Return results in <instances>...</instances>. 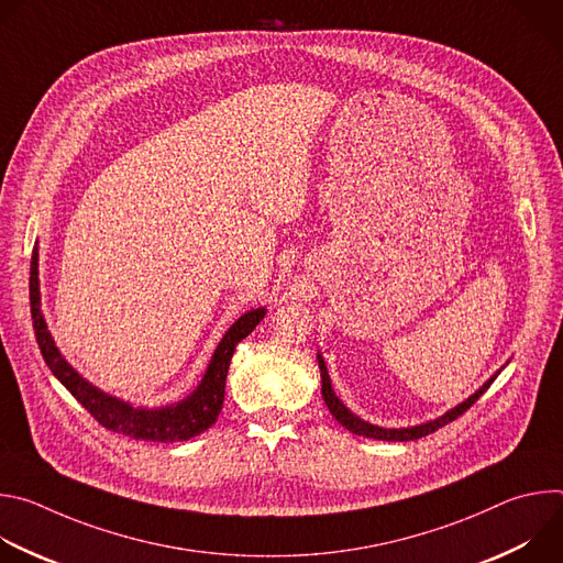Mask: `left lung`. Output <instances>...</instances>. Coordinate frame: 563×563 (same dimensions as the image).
<instances>
[{"mask_svg":"<svg viewBox=\"0 0 563 563\" xmlns=\"http://www.w3.org/2000/svg\"><path fill=\"white\" fill-rule=\"evenodd\" d=\"M318 367H320V383H323V387H320V391H323L325 406L330 408L332 417H334L343 428H347L350 432H354V434H358V437L376 439V441H415V439H421V437H428V434L437 432L439 428L452 423V421L459 419L465 410H470V408L476 404V398L493 385V380H495L497 374L501 372V369H499L495 376H490L484 385H481L472 396H467V398L463 400V404H459L456 408L448 410L443 417H439V419H434V421H428V423H421V426H412V428H378V426H372V423L363 421L361 417H356L352 410H347V408L343 406V400H341V398L334 394V389H332V380H330L325 361H323V356H320V354H318Z\"/></svg>","mask_w":563,"mask_h":563,"instance_id":"1","label":"left lung"}]
</instances>
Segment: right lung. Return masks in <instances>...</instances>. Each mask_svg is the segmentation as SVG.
<instances>
[{
    "mask_svg": "<svg viewBox=\"0 0 563 563\" xmlns=\"http://www.w3.org/2000/svg\"><path fill=\"white\" fill-rule=\"evenodd\" d=\"M37 250L33 252L31 263V316H33V330L40 345V352L48 365V369L55 374V378L82 404L91 417L104 426L111 432L131 437L135 441H157V443H174V441H187L191 437H198L207 428H211L222 410L224 400V383L231 356L235 352V345L247 339L261 320L265 318L267 309L258 307L240 316L235 323L224 332L222 341L218 343L207 372L198 387L178 404L165 406V408H133L126 400H120L102 389H98L93 383L79 376L66 358L55 347V341L46 328V320L42 316V302H40V278H37Z\"/></svg>",
    "mask_w": 563,
    "mask_h": 563,
    "instance_id": "1",
    "label": "right lung"
}]
</instances>
